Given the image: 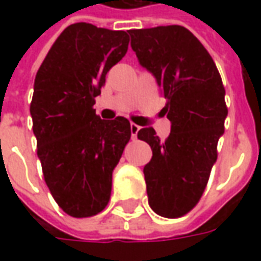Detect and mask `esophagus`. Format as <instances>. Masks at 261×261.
Here are the masks:
<instances>
[{"label":"esophagus","instance_id":"esophagus-1","mask_svg":"<svg viewBox=\"0 0 261 261\" xmlns=\"http://www.w3.org/2000/svg\"><path fill=\"white\" fill-rule=\"evenodd\" d=\"M130 128H131V137H133V138H137V133L140 131V125H137V124H134V123H131Z\"/></svg>","mask_w":261,"mask_h":261}]
</instances>
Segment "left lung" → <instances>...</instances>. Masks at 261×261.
Wrapping results in <instances>:
<instances>
[{
	"label": "left lung",
	"instance_id": "obj_1",
	"mask_svg": "<svg viewBox=\"0 0 261 261\" xmlns=\"http://www.w3.org/2000/svg\"><path fill=\"white\" fill-rule=\"evenodd\" d=\"M131 48L156 80L170 134L161 141L152 127L138 131L152 158L144 166L149 207L177 218L196 205L217 161V144L228 116L217 65L192 32L179 25L131 29Z\"/></svg>",
	"mask_w": 261,
	"mask_h": 261
}]
</instances>
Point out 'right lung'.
I'll return each mask as SVG.
<instances>
[{
	"label": "right lung",
	"instance_id": "1",
	"mask_svg": "<svg viewBox=\"0 0 261 261\" xmlns=\"http://www.w3.org/2000/svg\"><path fill=\"white\" fill-rule=\"evenodd\" d=\"M128 42L124 31L69 25L35 78L31 116L37 156L51 196L75 218L96 215L108 205L113 170L130 141L128 120H102L93 109Z\"/></svg>",
	"mask_w": 261,
	"mask_h": 261
}]
</instances>
